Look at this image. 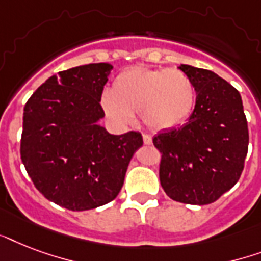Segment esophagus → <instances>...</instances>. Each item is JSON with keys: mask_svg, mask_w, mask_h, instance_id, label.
I'll return each mask as SVG.
<instances>
[{"mask_svg": "<svg viewBox=\"0 0 261 261\" xmlns=\"http://www.w3.org/2000/svg\"><path fill=\"white\" fill-rule=\"evenodd\" d=\"M151 142H153V139H151V135L143 134V143H145V145H151Z\"/></svg>", "mask_w": 261, "mask_h": 261, "instance_id": "1", "label": "esophagus"}]
</instances>
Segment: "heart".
I'll return each instance as SVG.
<instances>
[{
  "label": "heart",
  "mask_w": 261,
  "mask_h": 261,
  "mask_svg": "<svg viewBox=\"0 0 261 261\" xmlns=\"http://www.w3.org/2000/svg\"><path fill=\"white\" fill-rule=\"evenodd\" d=\"M194 106V84L176 69H127L115 79L112 92L101 97L102 110L111 120L130 124L134 114H142L145 124L154 130L184 123Z\"/></svg>",
  "instance_id": "heart-1"
}]
</instances>
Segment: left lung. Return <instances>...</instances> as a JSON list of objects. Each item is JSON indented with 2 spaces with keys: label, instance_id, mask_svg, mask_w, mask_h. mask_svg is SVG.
Returning <instances> with one entry per match:
<instances>
[{
  "label": "left lung",
  "instance_id": "obj_1",
  "mask_svg": "<svg viewBox=\"0 0 261 261\" xmlns=\"http://www.w3.org/2000/svg\"><path fill=\"white\" fill-rule=\"evenodd\" d=\"M196 90L188 122L153 138L161 153L160 181L171 199L210 204L239 181L249 133L239 90L206 69L181 65Z\"/></svg>",
  "mask_w": 261,
  "mask_h": 261
}]
</instances>
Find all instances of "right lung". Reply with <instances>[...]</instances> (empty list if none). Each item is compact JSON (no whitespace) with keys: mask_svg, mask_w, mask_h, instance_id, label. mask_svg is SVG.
Listing matches in <instances>:
<instances>
[{"mask_svg":"<svg viewBox=\"0 0 261 261\" xmlns=\"http://www.w3.org/2000/svg\"><path fill=\"white\" fill-rule=\"evenodd\" d=\"M112 66L89 63L59 71L24 107L20 155L36 190L71 211L112 202L142 135L107 133L102 89Z\"/></svg>","mask_w":261,"mask_h":261,"instance_id":"obj_1","label":"right lung"}]
</instances>
